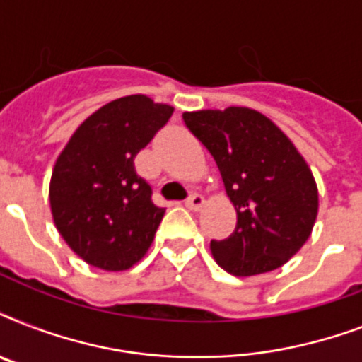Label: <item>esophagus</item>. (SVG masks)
I'll list each match as a JSON object with an SVG mask.
<instances>
[{"instance_id":"esophagus-1","label":"esophagus","mask_w":362,"mask_h":362,"mask_svg":"<svg viewBox=\"0 0 362 362\" xmlns=\"http://www.w3.org/2000/svg\"><path fill=\"white\" fill-rule=\"evenodd\" d=\"M203 204H204V197L203 195H199V193H192V195L186 199V206L189 210H199Z\"/></svg>"}]
</instances>
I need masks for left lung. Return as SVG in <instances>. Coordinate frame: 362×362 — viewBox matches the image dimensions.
<instances>
[{"mask_svg": "<svg viewBox=\"0 0 362 362\" xmlns=\"http://www.w3.org/2000/svg\"><path fill=\"white\" fill-rule=\"evenodd\" d=\"M184 124L212 153L237 210V227L210 242L216 263L233 276L280 269L308 240L317 186L284 131L257 110L184 112Z\"/></svg>", "mask_w": 362, "mask_h": 362, "instance_id": "1", "label": "left lung"}]
</instances>
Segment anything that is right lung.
<instances>
[{"label":"right lung","instance_id":"1","mask_svg":"<svg viewBox=\"0 0 362 362\" xmlns=\"http://www.w3.org/2000/svg\"><path fill=\"white\" fill-rule=\"evenodd\" d=\"M146 95L110 101L78 125L50 180L59 235L92 267L125 270L141 261L163 220L135 156L173 116Z\"/></svg>","mask_w":362,"mask_h":362}]
</instances>
